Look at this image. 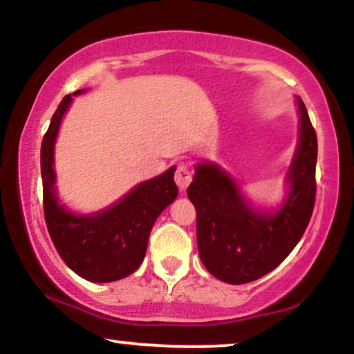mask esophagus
I'll return each instance as SVG.
<instances>
[{
  "instance_id": "obj_1",
  "label": "esophagus",
  "mask_w": 354,
  "mask_h": 354,
  "mask_svg": "<svg viewBox=\"0 0 354 354\" xmlns=\"http://www.w3.org/2000/svg\"><path fill=\"white\" fill-rule=\"evenodd\" d=\"M191 180H193V174H191L189 168L186 165H178L176 173H174V181H176L178 188L180 189H186L189 186Z\"/></svg>"
}]
</instances>
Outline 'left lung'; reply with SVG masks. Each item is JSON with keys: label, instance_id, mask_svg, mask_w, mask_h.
I'll return each instance as SVG.
<instances>
[{"label": "left lung", "instance_id": "1", "mask_svg": "<svg viewBox=\"0 0 354 354\" xmlns=\"http://www.w3.org/2000/svg\"><path fill=\"white\" fill-rule=\"evenodd\" d=\"M299 141L288 171L290 193L274 213L256 211L233 178L216 165L200 163L188 198L196 208L200 258L214 278L230 284L254 281L293 251L310 223L316 198L318 140L298 98Z\"/></svg>", "mask_w": 354, "mask_h": 354}]
</instances>
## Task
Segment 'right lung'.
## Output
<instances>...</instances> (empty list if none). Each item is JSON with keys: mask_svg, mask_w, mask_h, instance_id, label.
<instances>
[{"mask_svg": "<svg viewBox=\"0 0 354 354\" xmlns=\"http://www.w3.org/2000/svg\"><path fill=\"white\" fill-rule=\"evenodd\" d=\"M78 89L73 95H80ZM66 95L51 118L41 143L43 208L48 231L61 259L93 283H109L135 273L143 263L151 228L166 206L178 196L174 166L141 183L111 208L96 214H75L56 196L53 153L59 123L71 103Z\"/></svg>", "mask_w": 354, "mask_h": 354, "instance_id": "1", "label": "right lung"}]
</instances>
